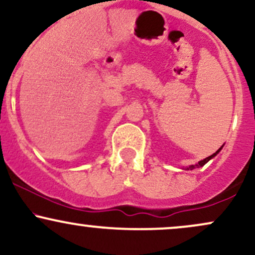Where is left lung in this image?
I'll return each mask as SVG.
<instances>
[{
    "label": "left lung",
    "instance_id": "1",
    "mask_svg": "<svg viewBox=\"0 0 255 255\" xmlns=\"http://www.w3.org/2000/svg\"><path fill=\"white\" fill-rule=\"evenodd\" d=\"M222 147H223V146H222ZM222 147H221V148H218V150H217V151H216V152H215V153H213V154H211V156L206 157V158H205V159H203V160H200V162H198V164H195V165H191V166H187V168H186V170H193V169H195V168H200V166H204L205 164H206V163H207V162H209V160H210V159H212V158H213V157H215V156H216V154H217V153H218V152L222 150Z\"/></svg>",
    "mask_w": 255,
    "mask_h": 255
}]
</instances>
